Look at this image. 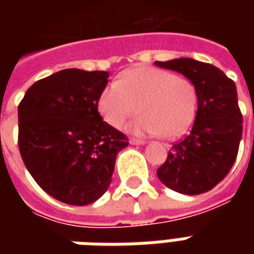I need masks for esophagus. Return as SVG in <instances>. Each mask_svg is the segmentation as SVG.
Returning <instances> with one entry per match:
<instances>
[{"instance_id":"obj_1","label":"esophagus","mask_w":254,"mask_h":254,"mask_svg":"<svg viewBox=\"0 0 254 254\" xmlns=\"http://www.w3.org/2000/svg\"><path fill=\"white\" fill-rule=\"evenodd\" d=\"M129 143L133 144V145H143L144 141L143 140H137V138H130V140H129Z\"/></svg>"}]
</instances>
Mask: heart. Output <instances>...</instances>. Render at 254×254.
Wrapping results in <instances>:
<instances>
[{
    "mask_svg": "<svg viewBox=\"0 0 254 254\" xmlns=\"http://www.w3.org/2000/svg\"><path fill=\"white\" fill-rule=\"evenodd\" d=\"M138 110L130 125L137 134L174 138L190 127L197 110L194 84L165 69L138 66L124 72L99 95L98 110L110 127L120 129Z\"/></svg>",
    "mask_w": 254,
    "mask_h": 254,
    "instance_id": "b5f03b06",
    "label": "heart"
}]
</instances>
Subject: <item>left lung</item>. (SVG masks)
Here are the masks:
<instances>
[{
	"instance_id": "1",
	"label": "left lung",
	"mask_w": 254,
	"mask_h": 254,
	"mask_svg": "<svg viewBox=\"0 0 254 254\" xmlns=\"http://www.w3.org/2000/svg\"><path fill=\"white\" fill-rule=\"evenodd\" d=\"M155 65L182 73L194 84L197 113L190 133L176 143L156 170L166 187L182 194H201L227 176L242 137V114L234 81L219 67L193 58Z\"/></svg>"
}]
</instances>
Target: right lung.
I'll list each match as a JSON object with an SVG mask.
<instances>
[{"label":"right lung","mask_w":254,"mask_h":254,"mask_svg":"<svg viewBox=\"0 0 254 254\" xmlns=\"http://www.w3.org/2000/svg\"><path fill=\"white\" fill-rule=\"evenodd\" d=\"M105 70L64 69L32 84L19 105V149L36 184L60 201L87 205L110 187L127 136L98 111Z\"/></svg>","instance_id":"1"}]
</instances>
